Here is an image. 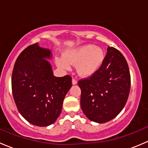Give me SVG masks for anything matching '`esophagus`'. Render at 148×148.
<instances>
[{
    "label": "esophagus",
    "instance_id": "34e87169",
    "mask_svg": "<svg viewBox=\"0 0 148 148\" xmlns=\"http://www.w3.org/2000/svg\"><path fill=\"white\" fill-rule=\"evenodd\" d=\"M77 81L75 79H72V84H77Z\"/></svg>",
    "mask_w": 148,
    "mask_h": 148
}]
</instances>
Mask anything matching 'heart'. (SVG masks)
Segmentation results:
<instances>
[{"instance_id":"b5f03b06","label":"heart","mask_w":148,"mask_h":148,"mask_svg":"<svg viewBox=\"0 0 148 148\" xmlns=\"http://www.w3.org/2000/svg\"><path fill=\"white\" fill-rule=\"evenodd\" d=\"M105 51L102 48L93 44H85L65 52L64 57L56 60V65L68 70L71 65H77L78 74L82 77H90L102 67L105 59Z\"/></svg>"}]
</instances>
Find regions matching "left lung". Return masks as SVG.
<instances>
[{"mask_svg":"<svg viewBox=\"0 0 148 148\" xmlns=\"http://www.w3.org/2000/svg\"><path fill=\"white\" fill-rule=\"evenodd\" d=\"M81 104L89 120L105 123L125 107L130 90V74L127 61L115 48H107L100 69L87 79L79 80Z\"/></svg>","mask_w":148,"mask_h":148,"instance_id":"8db88e82","label":"left lung"}]
</instances>
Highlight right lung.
I'll use <instances>...</instances> for the list:
<instances>
[{"mask_svg": "<svg viewBox=\"0 0 148 148\" xmlns=\"http://www.w3.org/2000/svg\"><path fill=\"white\" fill-rule=\"evenodd\" d=\"M51 50L38 43L28 46L18 56L12 74L13 99L20 114L29 123L46 127L62 112L64 97L71 87V77L53 76Z\"/></svg>", "mask_w": 148, "mask_h": 148, "instance_id": "add662e5", "label": "right lung"}]
</instances>
